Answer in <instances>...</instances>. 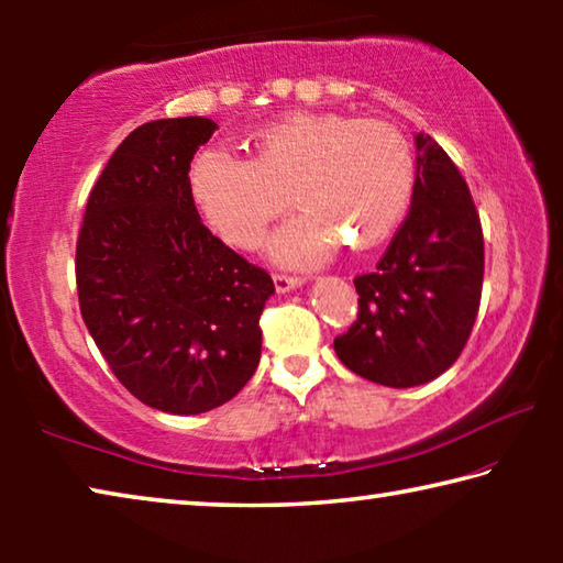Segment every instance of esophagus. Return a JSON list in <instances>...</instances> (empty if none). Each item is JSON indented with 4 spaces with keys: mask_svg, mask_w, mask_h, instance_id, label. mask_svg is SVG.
Instances as JSON below:
<instances>
[{
    "mask_svg": "<svg viewBox=\"0 0 563 563\" xmlns=\"http://www.w3.org/2000/svg\"><path fill=\"white\" fill-rule=\"evenodd\" d=\"M273 283H275V290H278V292H288V290H292V288H298V285H302L305 278H300V275L275 273V275H273Z\"/></svg>",
    "mask_w": 563,
    "mask_h": 563,
    "instance_id": "34e87169",
    "label": "esophagus"
}]
</instances>
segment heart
Returning a JSON list of instances; mask_svg holds the SVG:
<instances>
[{
	"mask_svg": "<svg viewBox=\"0 0 563 563\" xmlns=\"http://www.w3.org/2000/svg\"><path fill=\"white\" fill-rule=\"evenodd\" d=\"M251 161L208 148L188 174L208 225L228 243L255 247L290 198L300 216L271 241L275 261L316 265L345 243L373 251L405 221L417 166L393 123L342 113H290L253 133Z\"/></svg>",
	"mask_w": 563,
	"mask_h": 563,
	"instance_id": "obj_1",
	"label": "heart"
}]
</instances>
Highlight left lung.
Returning a JSON list of instances; mask_svg holds the SVG:
<instances>
[{
    "label": "left lung",
    "instance_id": "obj_1",
    "mask_svg": "<svg viewBox=\"0 0 563 563\" xmlns=\"http://www.w3.org/2000/svg\"><path fill=\"white\" fill-rule=\"evenodd\" d=\"M409 213L373 273L357 275V318L335 338L342 365L369 383L415 387L462 355L482 300L484 235L470 186L417 133Z\"/></svg>",
    "mask_w": 563,
    "mask_h": 563
}]
</instances>
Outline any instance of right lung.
Segmentation results:
<instances>
[{
	"label": "right lung",
	"mask_w": 563,
	"mask_h": 563,
	"mask_svg": "<svg viewBox=\"0 0 563 563\" xmlns=\"http://www.w3.org/2000/svg\"><path fill=\"white\" fill-rule=\"evenodd\" d=\"M203 117L133 129L93 184L76 241L81 318L141 402L201 415L233 399L261 362L273 278L201 223L188 170L213 136Z\"/></svg>",
	"instance_id": "right-lung-1"
}]
</instances>
